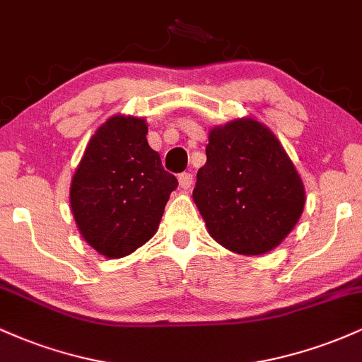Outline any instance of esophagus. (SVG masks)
Wrapping results in <instances>:
<instances>
[{
    "label": "esophagus",
    "mask_w": 362,
    "mask_h": 362,
    "mask_svg": "<svg viewBox=\"0 0 362 362\" xmlns=\"http://www.w3.org/2000/svg\"><path fill=\"white\" fill-rule=\"evenodd\" d=\"M192 182H194L192 173L184 172V173H180V175H178V184H180V187H182V189H184V190L190 189V185H192Z\"/></svg>",
    "instance_id": "34e87169"
}]
</instances>
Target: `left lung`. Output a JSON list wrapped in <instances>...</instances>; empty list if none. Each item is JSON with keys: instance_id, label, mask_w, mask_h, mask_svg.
<instances>
[{"instance_id": "8db88e82", "label": "left lung", "mask_w": 362, "mask_h": 362, "mask_svg": "<svg viewBox=\"0 0 362 362\" xmlns=\"http://www.w3.org/2000/svg\"><path fill=\"white\" fill-rule=\"evenodd\" d=\"M206 155L192 197L207 233L247 257L279 247L300 221L306 192L276 134L252 117L231 120L211 129Z\"/></svg>"}]
</instances>
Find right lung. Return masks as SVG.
I'll return each instance as SVG.
<instances>
[{
	"mask_svg": "<svg viewBox=\"0 0 362 362\" xmlns=\"http://www.w3.org/2000/svg\"><path fill=\"white\" fill-rule=\"evenodd\" d=\"M146 134L144 117L112 115L90 138L71 178L78 231L107 259H122L155 236L178 185Z\"/></svg>",
	"mask_w": 362,
	"mask_h": 362,
	"instance_id": "add662e5",
	"label": "right lung"
}]
</instances>
